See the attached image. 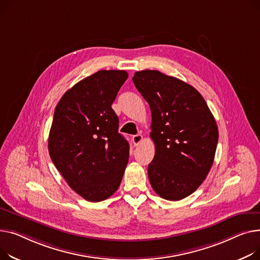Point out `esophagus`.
<instances>
[{
	"instance_id": "34e87169",
	"label": "esophagus",
	"mask_w": 260,
	"mask_h": 260,
	"mask_svg": "<svg viewBox=\"0 0 260 260\" xmlns=\"http://www.w3.org/2000/svg\"><path fill=\"white\" fill-rule=\"evenodd\" d=\"M143 140H144V137L142 134H136V135L132 136V143L134 146L140 145L143 142Z\"/></svg>"
}]
</instances>
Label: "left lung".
Masks as SVG:
<instances>
[{
    "instance_id": "left-lung-1",
    "label": "left lung",
    "mask_w": 260,
    "mask_h": 260,
    "mask_svg": "<svg viewBox=\"0 0 260 260\" xmlns=\"http://www.w3.org/2000/svg\"><path fill=\"white\" fill-rule=\"evenodd\" d=\"M132 80L152 114L155 154L148 166L150 184L165 200L180 201L203 184L213 165L215 118L202 94L173 76L143 70Z\"/></svg>"
}]
</instances>
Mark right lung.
<instances>
[{
	"label": "right lung",
	"mask_w": 260,
	"mask_h": 260,
	"mask_svg": "<svg viewBox=\"0 0 260 260\" xmlns=\"http://www.w3.org/2000/svg\"><path fill=\"white\" fill-rule=\"evenodd\" d=\"M127 79L124 70L98 71L70 88L55 107L48 139L51 160L88 202L110 197L128 164L129 143L118 133L111 108Z\"/></svg>",
	"instance_id": "obj_1"
}]
</instances>
